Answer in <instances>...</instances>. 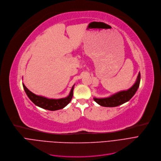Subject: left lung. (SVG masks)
Returning <instances> with one entry per match:
<instances>
[{"label": "left lung", "mask_w": 161, "mask_h": 161, "mask_svg": "<svg viewBox=\"0 0 161 161\" xmlns=\"http://www.w3.org/2000/svg\"><path fill=\"white\" fill-rule=\"evenodd\" d=\"M140 73H138L135 83L129 89L122 90L114 93L109 97L97 98L94 97V101L99 105L103 107H117L128 102L136 94L140 86Z\"/></svg>", "instance_id": "1"}]
</instances>
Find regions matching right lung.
Segmentation results:
<instances>
[{"instance_id": "add662e5", "label": "right lung", "mask_w": 161, "mask_h": 161, "mask_svg": "<svg viewBox=\"0 0 161 161\" xmlns=\"http://www.w3.org/2000/svg\"><path fill=\"white\" fill-rule=\"evenodd\" d=\"M22 85L27 96L31 99V101L36 106L39 107V108L49 111H56L63 109L69 103L73 96V90L75 86L74 85L70 91L69 94L67 97L60 99H53L36 95L33 93L32 92L28 90V88L25 86L24 82L22 83Z\"/></svg>"}]
</instances>
